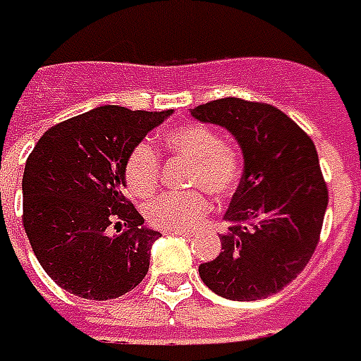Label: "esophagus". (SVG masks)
Instances as JSON below:
<instances>
[{"label": "esophagus", "instance_id": "esophagus-1", "mask_svg": "<svg viewBox=\"0 0 361 361\" xmlns=\"http://www.w3.org/2000/svg\"><path fill=\"white\" fill-rule=\"evenodd\" d=\"M168 234H180V236H183V238H189V236H191V234L183 233V231H168Z\"/></svg>", "mask_w": 361, "mask_h": 361}]
</instances>
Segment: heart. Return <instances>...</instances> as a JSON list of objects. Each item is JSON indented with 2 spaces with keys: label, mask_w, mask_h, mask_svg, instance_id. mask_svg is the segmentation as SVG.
Segmentation results:
<instances>
[{
  "label": "heart",
  "mask_w": 361,
  "mask_h": 361,
  "mask_svg": "<svg viewBox=\"0 0 361 361\" xmlns=\"http://www.w3.org/2000/svg\"><path fill=\"white\" fill-rule=\"evenodd\" d=\"M164 148L170 154L189 160L185 185L191 191L164 193L146 205V221L160 231H191L211 211L213 197L233 195L242 172L240 150L233 142H224L203 123H185L166 130ZM125 181L137 197L152 195L160 183V158L148 142L137 145L125 162Z\"/></svg>",
  "instance_id": "b5f03b06"
}]
</instances>
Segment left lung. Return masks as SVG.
<instances>
[{"mask_svg":"<svg viewBox=\"0 0 361 361\" xmlns=\"http://www.w3.org/2000/svg\"><path fill=\"white\" fill-rule=\"evenodd\" d=\"M191 115L224 127L242 148L244 172L221 234V254L199 266L211 291L233 301H256L281 291L309 264L329 205L311 137L283 111L224 97Z\"/></svg>","mask_w":361,"mask_h":361,"instance_id":"1","label":"left lung"}]
</instances>
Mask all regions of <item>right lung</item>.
Here are the masks:
<instances>
[{
  "label": "right lung",
  "instance_id": "1",
  "mask_svg": "<svg viewBox=\"0 0 361 361\" xmlns=\"http://www.w3.org/2000/svg\"><path fill=\"white\" fill-rule=\"evenodd\" d=\"M170 115L103 105L54 125L32 148L23 226L42 269L68 293L105 301L145 279L160 233L125 197V162Z\"/></svg>",
  "mask_w": 361,
  "mask_h": 361
}]
</instances>
